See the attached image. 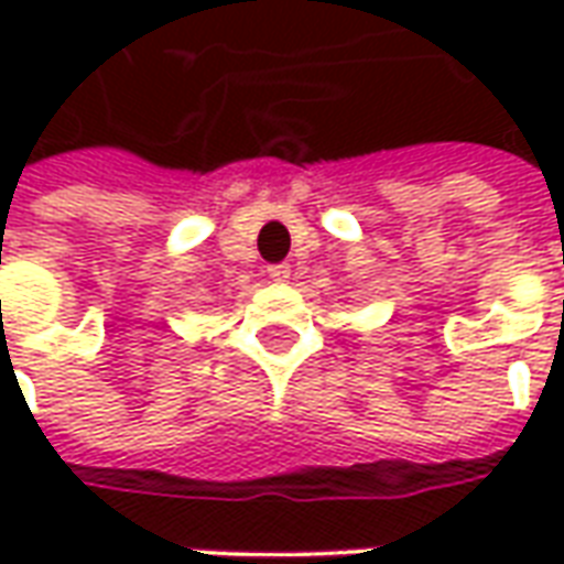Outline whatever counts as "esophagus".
I'll return each mask as SVG.
<instances>
[{
    "instance_id": "34e87169",
    "label": "esophagus",
    "mask_w": 564,
    "mask_h": 564,
    "mask_svg": "<svg viewBox=\"0 0 564 564\" xmlns=\"http://www.w3.org/2000/svg\"><path fill=\"white\" fill-rule=\"evenodd\" d=\"M290 274H293V265H286V262H281V265H271L269 269V278L274 283H286L290 281Z\"/></svg>"
}]
</instances>
